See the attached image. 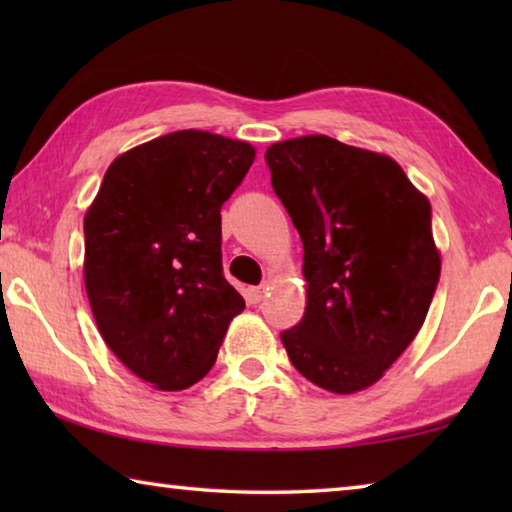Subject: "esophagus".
<instances>
[{
  "label": "esophagus",
  "instance_id": "obj_1",
  "mask_svg": "<svg viewBox=\"0 0 512 512\" xmlns=\"http://www.w3.org/2000/svg\"><path fill=\"white\" fill-rule=\"evenodd\" d=\"M248 296H250V300H253V302H262L264 296H266V287H253V289H248Z\"/></svg>",
  "mask_w": 512,
  "mask_h": 512
}]
</instances>
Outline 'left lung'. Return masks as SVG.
Segmentation results:
<instances>
[{"instance_id": "obj_1", "label": "left lung", "mask_w": 512, "mask_h": 512, "mask_svg": "<svg viewBox=\"0 0 512 512\" xmlns=\"http://www.w3.org/2000/svg\"><path fill=\"white\" fill-rule=\"evenodd\" d=\"M266 162L305 248L307 307L284 348L311 384L366 391L409 348L436 291L429 198L391 155L327 135L275 142Z\"/></svg>"}]
</instances>
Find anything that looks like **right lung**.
I'll return each instance as SVG.
<instances>
[{
	"instance_id": "1",
	"label": "right lung",
	"mask_w": 512,
	"mask_h": 512,
	"mask_svg": "<svg viewBox=\"0 0 512 512\" xmlns=\"http://www.w3.org/2000/svg\"><path fill=\"white\" fill-rule=\"evenodd\" d=\"M255 146L176 131L117 155L83 219V277L112 354L158 391H185L214 366L246 307L223 277L221 205Z\"/></svg>"
}]
</instances>
